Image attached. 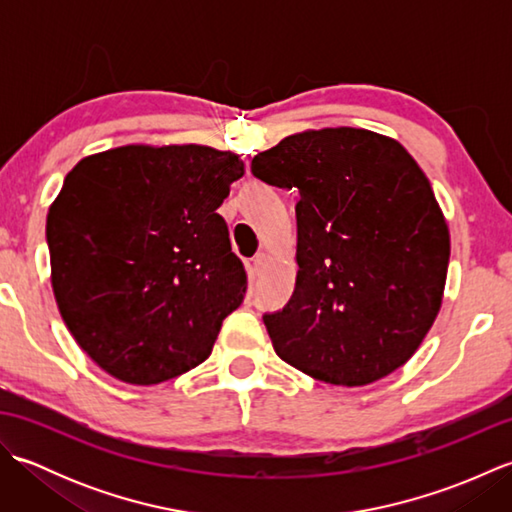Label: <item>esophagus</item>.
Masks as SVG:
<instances>
[{
	"mask_svg": "<svg viewBox=\"0 0 512 512\" xmlns=\"http://www.w3.org/2000/svg\"><path fill=\"white\" fill-rule=\"evenodd\" d=\"M266 264H268V255H266V253H257V255H255V259H253V268H255V273H257V275L262 273V270L266 268Z\"/></svg>",
	"mask_w": 512,
	"mask_h": 512,
	"instance_id": "esophagus-1",
	"label": "esophagus"
}]
</instances>
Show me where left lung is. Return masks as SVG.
Returning <instances> with one entry per match:
<instances>
[{"label":"left lung","instance_id":"left-lung-1","mask_svg":"<svg viewBox=\"0 0 512 512\" xmlns=\"http://www.w3.org/2000/svg\"><path fill=\"white\" fill-rule=\"evenodd\" d=\"M250 171L299 193L295 292L264 314L277 356L343 387L396 372L438 317L451 255L418 162L394 138L325 127L284 138Z\"/></svg>","mask_w":512,"mask_h":512}]
</instances>
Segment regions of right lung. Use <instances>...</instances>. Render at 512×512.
I'll list each match as a JSON object with an SVG mask.
<instances>
[{
	"label": "right lung",
	"mask_w": 512,
	"mask_h": 512,
	"mask_svg": "<svg viewBox=\"0 0 512 512\" xmlns=\"http://www.w3.org/2000/svg\"><path fill=\"white\" fill-rule=\"evenodd\" d=\"M244 176L231 151L125 145L83 158L50 204L52 290L81 350L129 385L209 358L246 295L217 213Z\"/></svg>",
	"instance_id": "add662e5"
}]
</instances>
